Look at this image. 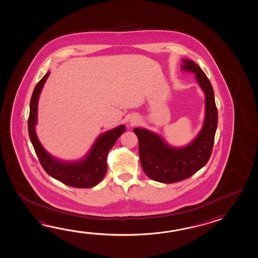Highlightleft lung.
<instances>
[{"label": "left lung", "mask_w": 258, "mask_h": 258, "mask_svg": "<svg viewBox=\"0 0 258 258\" xmlns=\"http://www.w3.org/2000/svg\"><path fill=\"white\" fill-rule=\"evenodd\" d=\"M182 69L196 73L199 85L206 94V119L198 138L182 149H174L160 137L144 128H134L139 140L140 163L145 174L162 183L184 180L208 163L212 154L217 127V109L211 82L207 75L190 59H183Z\"/></svg>", "instance_id": "8db88e82"}]
</instances>
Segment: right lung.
<instances>
[{
    "label": "right lung",
    "mask_w": 258,
    "mask_h": 258,
    "mask_svg": "<svg viewBox=\"0 0 258 258\" xmlns=\"http://www.w3.org/2000/svg\"><path fill=\"white\" fill-rule=\"evenodd\" d=\"M50 73H46L32 92L30 103V115L28 118V131L30 140L36 152L41 167L47 174L65 185L88 188L99 184L103 179L107 172V156L109 150L123 132L126 130L124 125L107 131L97 140L89 156L82 161L75 163L60 162L47 153L37 138L34 126L36 125L37 106L41 89Z\"/></svg>",
    "instance_id": "add662e5"
}]
</instances>
